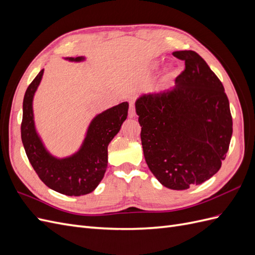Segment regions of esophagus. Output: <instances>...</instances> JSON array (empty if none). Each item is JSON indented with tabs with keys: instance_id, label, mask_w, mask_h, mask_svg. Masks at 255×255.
<instances>
[{
	"instance_id": "obj_1",
	"label": "esophagus",
	"mask_w": 255,
	"mask_h": 255,
	"mask_svg": "<svg viewBox=\"0 0 255 255\" xmlns=\"http://www.w3.org/2000/svg\"><path fill=\"white\" fill-rule=\"evenodd\" d=\"M136 116V112H135V106L133 103L129 104V109H128V117L129 118H134Z\"/></svg>"
}]
</instances>
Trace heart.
<instances>
[{
    "label": "heart",
    "instance_id": "1",
    "mask_svg": "<svg viewBox=\"0 0 255 255\" xmlns=\"http://www.w3.org/2000/svg\"><path fill=\"white\" fill-rule=\"evenodd\" d=\"M152 67H153V69L157 68V67H158V63H157V61H155V63H154V64L152 65ZM173 73H174V70H173V69H172V68H169V69H168V71H167V73L165 74V79L170 78L171 75H173Z\"/></svg>",
    "mask_w": 255,
    "mask_h": 255
}]
</instances>
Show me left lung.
I'll list each match as a JSON object with an SVG mask.
<instances>
[{
    "label": "left lung",
    "mask_w": 255,
    "mask_h": 255,
    "mask_svg": "<svg viewBox=\"0 0 255 255\" xmlns=\"http://www.w3.org/2000/svg\"><path fill=\"white\" fill-rule=\"evenodd\" d=\"M185 61L175 85L137 99L145 163L165 187L184 190L218 172L233 133L223 85L195 51H175Z\"/></svg>",
    "instance_id": "1"
}]
</instances>
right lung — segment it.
Segmentation results:
<instances>
[{
  "label": "right lung",
  "mask_w": 255,
  "mask_h": 255,
  "mask_svg": "<svg viewBox=\"0 0 255 255\" xmlns=\"http://www.w3.org/2000/svg\"><path fill=\"white\" fill-rule=\"evenodd\" d=\"M70 61L85 58L67 57ZM43 69L27 87L23 99L21 139L25 153L39 179L47 186L66 196H83L94 191L107 168V146L128 117V103L122 102L97 115L90 122L80 150L73 155L56 158L47 151L38 136L33 114V98Z\"/></svg>",
  "instance_id": "right-lung-1"
}]
</instances>
